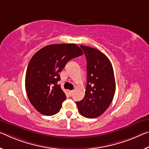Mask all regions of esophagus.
<instances>
[{"instance_id": "1", "label": "esophagus", "mask_w": 149, "mask_h": 149, "mask_svg": "<svg viewBox=\"0 0 149 149\" xmlns=\"http://www.w3.org/2000/svg\"><path fill=\"white\" fill-rule=\"evenodd\" d=\"M69 92H70V95H72V94H73V93H74V91H73V90H72V91H70Z\"/></svg>"}]
</instances>
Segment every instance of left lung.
<instances>
[{
  "label": "left lung",
  "mask_w": 149,
  "mask_h": 149,
  "mask_svg": "<svg viewBox=\"0 0 149 149\" xmlns=\"http://www.w3.org/2000/svg\"><path fill=\"white\" fill-rule=\"evenodd\" d=\"M87 60V86L84 98L76 102L80 114L87 118L102 115L114 97L115 80L111 63L95 48L80 46Z\"/></svg>",
  "instance_id": "left-lung-1"
}]
</instances>
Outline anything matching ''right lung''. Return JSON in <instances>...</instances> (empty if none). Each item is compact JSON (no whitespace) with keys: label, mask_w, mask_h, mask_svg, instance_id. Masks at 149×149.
I'll use <instances>...</instances> for the list:
<instances>
[{"label":"right lung","mask_w":149,"mask_h":149,"mask_svg":"<svg viewBox=\"0 0 149 149\" xmlns=\"http://www.w3.org/2000/svg\"><path fill=\"white\" fill-rule=\"evenodd\" d=\"M74 44L48 45L32 56L25 78L26 91L38 111L51 116L60 111L66 96L58 82L59 73L72 59L83 54Z\"/></svg>","instance_id":"obj_1"}]
</instances>
